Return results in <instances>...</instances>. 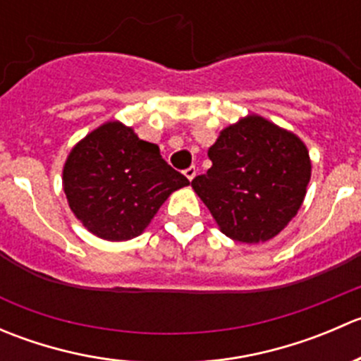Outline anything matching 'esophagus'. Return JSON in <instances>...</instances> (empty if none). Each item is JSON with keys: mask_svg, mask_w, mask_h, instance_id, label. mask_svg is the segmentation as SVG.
Here are the masks:
<instances>
[{"mask_svg": "<svg viewBox=\"0 0 361 361\" xmlns=\"http://www.w3.org/2000/svg\"><path fill=\"white\" fill-rule=\"evenodd\" d=\"M183 174L192 181L195 178V174H197V169H195V166H192V167H188V169H185Z\"/></svg>", "mask_w": 361, "mask_h": 361, "instance_id": "34e87169", "label": "esophagus"}]
</instances>
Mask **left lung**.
<instances>
[{"mask_svg": "<svg viewBox=\"0 0 361 361\" xmlns=\"http://www.w3.org/2000/svg\"><path fill=\"white\" fill-rule=\"evenodd\" d=\"M207 157L213 166L192 180V188L227 238L269 241L300 209L311 159L297 134L248 115L221 130Z\"/></svg>", "mask_w": 361, "mask_h": 361, "instance_id": "8db88e82", "label": "left lung"}]
</instances>
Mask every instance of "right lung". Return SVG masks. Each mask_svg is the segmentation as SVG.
<instances>
[{"mask_svg":"<svg viewBox=\"0 0 361 361\" xmlns=\"http://www.w3.org/2000/svg\"><path fill=\"white\" fill-rule=\"evenodd\" d=\"M190 185L160 155L157 145L133 127L106 122L69 152L63 188L73 214L104 241L143 234L159 207L178 188Z\"/></svg>","mask_w":361,"mask_h":361,"instance_id":"add662e5","label":"right lung"}]
</instances>
